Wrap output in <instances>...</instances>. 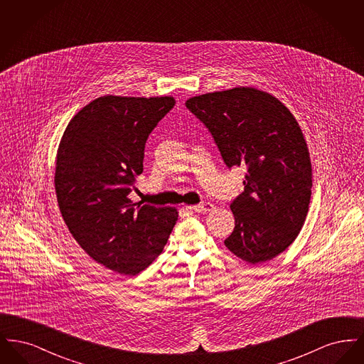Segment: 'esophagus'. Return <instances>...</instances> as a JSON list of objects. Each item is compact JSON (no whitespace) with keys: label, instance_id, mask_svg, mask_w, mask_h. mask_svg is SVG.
<instances>
[{"label":"esophagus","instance_id":"esophagus-1","mask_svg":"<svg viewBox=\"0 0 364 364\" xmlns=\"http://www.w3.org/2000/svg\"><path fill=\"white\" fill-rule=\"evenodd\" d=\"M187 208H188L190 211H195V213H203V214H206V213L213 211L214 205H213V203H210V202H205V203H200V205H196V206H187Z\"/></svg>","mask_w":364,"mask_h":364}]
</instances>
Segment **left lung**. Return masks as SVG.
<instances>
[{
  "label": "left lung",
  "mask_w": 364,
  "mask_h": 364,
  "mask_svg": "<svg viewBox=\"0 0 364 364\" xmlns=\"http://www.w3.org/2000/svg\"><path fill=\"white\" fill-rule=\"evenodd\" d=\"M186 106L206 125L226 166L247 168L244 191L230 203L228 250L252 264L276 258L297 237L311 198L310 153L294 114L252 87L192 97Z\"/></svg>",
  "instance_id": "left-lung-1"
}]
</instances>
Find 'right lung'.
Masks as SVG:
<instances>
[{
  "label": "right lung",
  "mask_w": 364,
  "mask_h": 364,
  "mask_svg": "<svg viewBox=\"0 0 364 364\" xmlns=\"http://www.w3.org/2000/svg\"><path fill=\"white\" fill-rule=\"evenodd\" d=\"M174 104L173 97H100L75 114L58 146L61 215L87 254L120 274L150 266L178 217L176 208L128 198L143 172L146 140Z\"/></svg>",
  "instance_id": "obj_1"
}]
</instances>
